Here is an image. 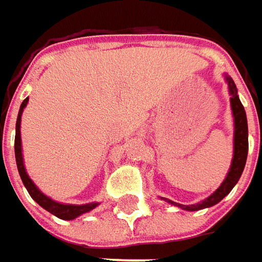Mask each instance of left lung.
Instances as JSON below:
<instances>
[{
	"instance_id": "left-lung-1",
	"label": "left lung",
	"mask_w": 262,
	"mask_h": 262,
	"mask_svg": "<svg viewBox=\"0 0 262 262\" xmlns=\"http://www.w3.org/2000/svg\"><path fill=\"white\" fill-rule=\"evenodd\" d=\"M227 86H229V93H230V106H232V114H233V122H235V133H233V159H232V165L227 172L225 181L222 182V185L217 188L216 191L210 196H207L206 200L196 203V204H191V206H184V204H178L173 203L172 200H166L163 196H160L162 200H165L167 203L173 204V206L179 207L186 211H196V210H203L207 207H211L220 203L225 196L232 191V188L236 185L239 178L244 172V167L247 163L248 156V122H247V114L245 109L239 100L237 96V89L235 81L226 76Z\"/></svg>"
}]
</instances>
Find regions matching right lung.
Wrapping results in <instances>:
<instances>
[{"instance_id":"obj_1","label":"right lung","mask_w":262,"mask_h":262,"mask_svg":"<svg viewBox=\"0 0 262 262\" xmlns=\"http://www.w3.org/2000/svg\"><path fill=\"white\" fill-rule=\"evenodd\" d=\"M29 102V97H26L23 100V103L20 106V111H18V116H17V122H15V140H14V153H15V163H17V169H18V173L20 178L25 184L27 192L30 194V196L35 200L36 203L40 207H43L46 211L52 213L54 216L58 219H62V220H73L76 217L81 216L84 213L92 211L93 208L99 206V203H89V204H62V203H58L54 201L52 198L46 196L37 186L33 184V181L29 178L27 172H26L25 163H23V153H21V137H20V124H21V114L25 111L26 105Z\"/></svg>"}]
</instances>
